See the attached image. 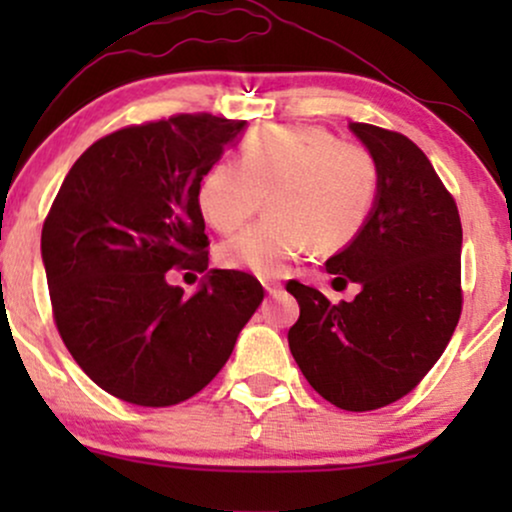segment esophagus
<instances>
[{"instance_id": "1", "label": "esophagus", "mask_w": 512, "mask_h": 512, "mask_svg": "<svg viewBox=\"0 0 512 512\" xmlns=\"http://www.w3.org/2000/svg\"><path fill=\"white\" fill-rule=\"evenodd\" d=\"M262 286L269 296H276V293L281 291V281H276V279H262Z\"/></svg>"}]
</instances>
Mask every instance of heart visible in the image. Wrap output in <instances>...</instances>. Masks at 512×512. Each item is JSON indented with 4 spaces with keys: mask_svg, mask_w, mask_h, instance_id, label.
<instances>
[{
    "mask_svg": "<svg viewBox=\"0 0 512 512\" xmlns=\"http://www.w3.org/2000/svg\"><path fill=\"white\" fill-rule=\"evenodd\" d=\"M380 187L368 146L320 125H267L248 132L238 163H214L197 187L199 214L231 233L262 207L269 214L216 250L223 269L276 276L313 243L339 250L366 226Z\"/></svg>",
    "mask_w": 512,
    "mask_h": 512,
    "instance_id": "obj_1",
    "label": "heart"
}]
</instances>
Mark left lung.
Returning <instances> with one entry per match:
<instances>
[{"mask_svg":"<svg viewBox=\"0 0 512 512\" xmlns=\"http://www.w3.org/2000/svg\"><path fill=\"white\" fill-rule=\"evenodd\" d=\"M351 132L373 151L380 187L366 226L325 262L332 281L361 286L330 303L291 279L301 305L289 349L313 390L334 407L373 411L409 395L436 366L462 313V223L424 151L366 122Z\"/></svg>","mask_w":512,"mask_h":512,"instance_id":"1","label":"left lung"}]
</instances>
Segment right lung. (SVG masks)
Here are the masks:
<instances>
[{"label": "right lung", "mask_w": 512, "mask_h": 512, "mask_svg": "<svg viewBox=\"0 0 512 512\" xmlns=\"http://www.w3.org/2000/svg\"><path fill=\"white\" fill-rule=\"evenodd\" d=\"M245 120L180 113L91 144L43 223L52 317L64 346L105 392L173 407L207 387L262 303L255 276L211 269L185 298L168 269L209 267L197 187Z\"/></svg>", "instance_id": "1"}]
</instances>
